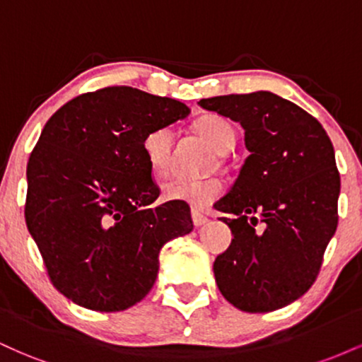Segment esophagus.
Masks as SVG:
<instances>
[{"label":"esophagus","instance_id":"1","mask_svg":"<svg viewBox=\"0 0 362 362\" xmlns=\"http://www.w3.org/2000/svg\"><path fill=\"white\" fill-rule=\"evenodd\" d=\"M192 221H194V226H204V224L209 221V219H207V216H204V214H201L199 213V211H192Z\"/></svg>","mask_w":362,"mask_h":362}]
</instances>
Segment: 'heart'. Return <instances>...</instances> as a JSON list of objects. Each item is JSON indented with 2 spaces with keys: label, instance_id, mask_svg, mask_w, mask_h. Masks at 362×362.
I'll list each match as a JSON object with an SVG mask.
<instances>
[{
  "label": "heart",
  "instance_id": "1",
  "mask_svg": "<svg viewBox=\"0 0 362 362\" xmlns=\"http://www.w3.org/2000/svg\"><path fill=\"white\" fill-rule=\"evenodd\" d=\"M194 132L204 139L223 160V155L230 153L235 146L236 131L233 124L219 115H204L194 122ZM173 132L168 127L153 129L143 139V153L153 175L158 178L167 177L172 168ZM223 184L219 178L211 177L204 180L190 178H172L161 185V197L165 201L187 202L194 207H206L219 197Z\"/></svg>",
  "mask_w": 362,
  "mask_h": 362
}]
</instances>
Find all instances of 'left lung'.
Returning a JSON list of instances; mask_svg holds the SVG:
<instances>
[{
    "instance_id": "obj_1",
    "label": "left lung",
    "mask_w": 362,
    "mask_h": 362,
    "mask_svg": "<svg viewBox=\"0 0 362 362\" xmlns=\"http://www.w3.org/2000/svg\"><path fill=\"white\" fill-rule=\"evenodd\" d=\"M245 129V160L216 202L233 242L214 260L219 291L248 313L296 301L317 281L337 230L340 175L332 141L313 115L271 91L202 98Z\"/></svg>"
}]
</instances>
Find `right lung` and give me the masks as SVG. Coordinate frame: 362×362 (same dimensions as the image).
Instances as JSON below:
<instances>
[{
  "instance_id": "right-lung-1",
  "label": "right lung",
  "mask_w": 362,
  "mask_h": 362,
  "mask_svg": "<svg viewBox=\"0 0 362 362\" xmlns=\"http://www.w3.org/2000/svg\"><path fill=\"white\" fill-rule=\"evenodd\" d=\"M131 86L88 91L47 120L27 163L25 223L52 286L76 305L122 311L149 293L158 255L194 228L187 202L153 206L143 139L189 115Z\"/></svg>"
}]
</instances>
